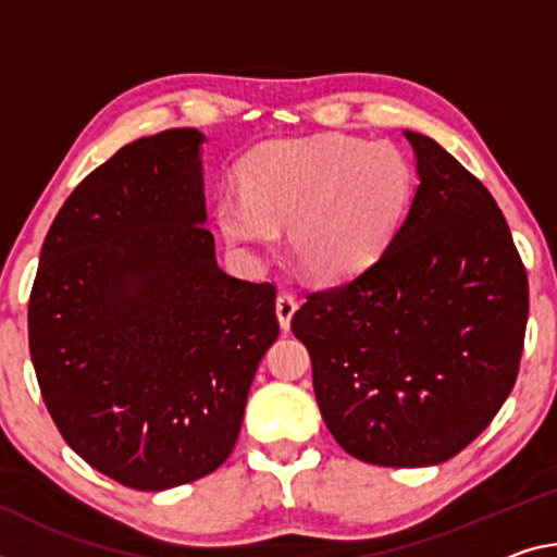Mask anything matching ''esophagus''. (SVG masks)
Returning a JSON list of instances; mask_svg holds the SVG:
<instances>
[{"label":"esophagus","instance_id":"34e87169","mask_svg":"<svg viewBox=\"0 0 557 557\" xmlns=\"http://www.w3.org/2000/svg\"><path fill=\"white\" fill-rule=\"evenodd\" d=\"M295 312H297V297L289 293H280L275 299V314H277V322L282 330H287L289 322H293Z\"/></svg>","mask_w":557,"mask_h":557}]
</instances>
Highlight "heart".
Segmentation results:
<instances>
[{
	"instance_id": "1",
	"label": "heart",
	"mask_w": 557,
	"mask_h": 557,
	"mask_svg": "<svg viewBox=\"0 0 557 557\" xmlns=\"http://www.w3.org/2000/svg\"><path fill=\"white\" fill-rule=\"evenodd\" d=\"M243 193L223 190L215 225L252 255L287 247L307 277L344 282L382 258L409 213L417 175L389 140L324 134L260 146L240 165Z\"/></svg>"
}]
</instances>
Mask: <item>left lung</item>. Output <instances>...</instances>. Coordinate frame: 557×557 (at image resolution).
<instances>
[{"mask_svg": "<svg viewBox=\"0 0 557 557\" xmlns=\"http://www.w3.org/2000/svg\"><path fill=\"white\" fill-rule=\"evenodd\" d=\"M419 188L361 275L293 317L322 419L349 456L419 469L456 456L513 389L528 277L485 185L434 138L404 131Z\"/></svg>", "mask_w": 557, "mask_h": 557, "instance_id": "8db88e82", "label": "left lung"}]
</instances>
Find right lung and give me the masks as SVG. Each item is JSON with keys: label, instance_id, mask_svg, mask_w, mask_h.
<instances>
[{"label": "right lung", "instance_id": "add662e5", "mask_svg": "<svg viewBox=\"0 0 557 557\" xmlns=\"http://www.w3.org/2000/svg\"><path fill=\"white\" fill-rule=\"evenodd\" d=\"M198 128L123 146L61 206L29 299L44 404L88 466L136 491L213 473L280 334L275 287L218 268Z\"/></svg>", "mask_w": 557, "mask_h": 557}]
</instances>
